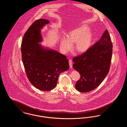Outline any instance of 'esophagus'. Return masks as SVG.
Here are the masks:
<instances>
[{
	"instance_id": "34e87169",
	"label": "esophagus",
	"mask_w": 127,
	"mask_h": 127,
	"mask_svg": "<svg viewBox=\"0 0 127 127\" xmlns=\"http://www.w3.org/2000/svg\"><path fill=\"white\" fill-rule=\"evenodd\" d=\"M69 62V66H70V68H72V61L71 60H69L68 61Z\"/></svg>"
}]
</instances>
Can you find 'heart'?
I'll use <instances>...</instances> for the list:
<instances>
[{
	"label": "heart",
	"instance_id": "b5f03b06",
	"mask_svg": "<svg viewBox=\"0 0 127 127\" xmlns=\"http://www.w3.org/2000/svg\"><path fill=\"white\" fill-rule=\"evenodd\" d=\"M87 26H82L70 31L66 37L61 40V50L66 52L72 48L71 44L75 43L74 49L79 53L86 52L91 47L92 42V34L90 30L87 31Z\"/></svg>",
	"mask_w": 127,
	"mask_h": 127
}]
</instances>
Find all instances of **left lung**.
<instances>
[{"label": "left lung", "instance_id": "obj_1", "mask_svg": "<svg viewBox=\"0 0 127 127\" xmlns=\"http://www.w3.org/2000/svg\"><path fill=\"white\" fill-rule=\"evenodd\" d=\"M112 53V44L106 30L101 38L86 52L73 58V67L80 75L75 85L77 90L91 91L101 83L109 73Z\"/></svg>", "mask_w": 127, "mask_h": 127}]
</instances>
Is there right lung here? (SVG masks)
<instances>
[{
  "label": "right lung",
  "mask_w": 127,
  "mask_h": 127,
  "mask_svg": "<svg viewBox=\"0 0 127 127\" xmlns=\"http://www.w3.org/2000/svg\"><path fill=\"white\" fill-rule=\"evenodd\" d=\"M49 21L36 20L25 33L21 44L23 63L28 78L37 89L51 91L56 86L61 73L69 69L66 57L58 51L44 48L40 30Z\"/></svg>",
  "instance_id": "1"
}]
</instances>
